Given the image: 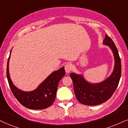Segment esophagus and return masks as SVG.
<instances>
[{"mask_svg": "<svg viewBox=\"0 0 128 128\" xmlns=\"http://www.w3.org/2000/svg\"><path fill=\"white\" fill-rule=\"evenodd\" d=\"M72 68H73V66L70 63H68V64H66L65 66H64V69H65V71L67 74H68L72 70Z\"/></svg>", "mask_w": 128, "mask_h": 128, "instance_id": "1", "label": "esophagus"}]
</instances>
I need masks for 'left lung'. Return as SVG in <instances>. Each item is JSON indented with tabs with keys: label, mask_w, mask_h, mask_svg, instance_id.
<instances>
[{
	"label": "left lung",
	"mask_w": 128,
	"mask_h": 128,
	"mask_svg": "<svg viewBox=\"0 0 128 128\" xmlns=\"http://www.w3.org/2000/svg\"><path fill=\"white\" fill-rule=\"evenodd\" d=\"M103 43L112 50L115 59L114 70L110 77L102 82L90 84L81 75L74 73L70 74L76 99L84 105H98L108 100L117 88L120 79L121 60L117 47L108 34L106 35Z\"/></svg>",
	"instance_id": "obj_1"
}]
</instances>
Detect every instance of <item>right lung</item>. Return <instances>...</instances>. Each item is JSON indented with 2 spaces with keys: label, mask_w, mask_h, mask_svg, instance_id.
I'll return each mask as SVG.
<instances>
[{
  "label": "right lung",
  "mask_w": 128,
  "mask_h": 128,
  "mask_svg": "<svg viewBox=\"0 0 128 128\" xmlns=\"http://www.w3.org/2000/svg\"><path fill=\"white\" fill-rule=\"evenodd\" d=\"M10 53L11 50L10 55ZM10 55L8 60L6 75L9 86L16 98L22 105L30 109H44L52 106L56 98L58 84L65 75L64 67L50 74L35 90L26 92L17 88L11 81L9 73Z\"/></svg>",
  "instance_id": "add662e5"
}]
</instances>
